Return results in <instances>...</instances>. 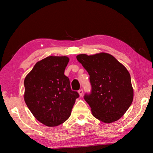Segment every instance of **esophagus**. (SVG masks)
<instances>
[{"instance_id": "1", "label": "esophagus", "mask_w": 153, "mask_h": 153, "mask_svg": "<svg viewBox=\"0 0 153 153\" xmlns=\"http://www.w3.org/2000/svg\"><path fill=\"white\" fill-rule=\"evenodd\" d=\"M78 94H79V97H82V96H83V90H82V89L79 90V91H78Z\"/></svg>"}]
</instances>
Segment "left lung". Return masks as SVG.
<instances>
[{"instance_id": "8db88e82", "label": "left lung", "mask_w": 153, "mask_h": 153, "mask_svg": "<svg viewBox=\"0 0 153 153\" xmlns=\"http://www.w3.org/2000/svg\"><path fill=\"white\" fill-rule=\"evenodd\" d=\"M76 58L90 76L92 92L84 99L95 118L106 123L122 117L130 107L134 89L126 67L113 55L80 54Z\"/></svg>"}]
</instances>
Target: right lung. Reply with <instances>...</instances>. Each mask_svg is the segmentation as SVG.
Masks as SVG:
<instances>
[{"mask_svg":"<svg viewBox=\"0 0 153 153\" xmlns=\"http://www.w3.org/2000/svg\"><path fill=\"white\" fill-rule=\"evenodd\" d=\"M69 61L67 56H47L38 61L25 77V102L36 120L48 127L64 123L79 97L64 75Z\"/></svg>","mask_w":153,"mask_h":153,"instance_id":"add662e5","label":"right lung"}]
</instances>
